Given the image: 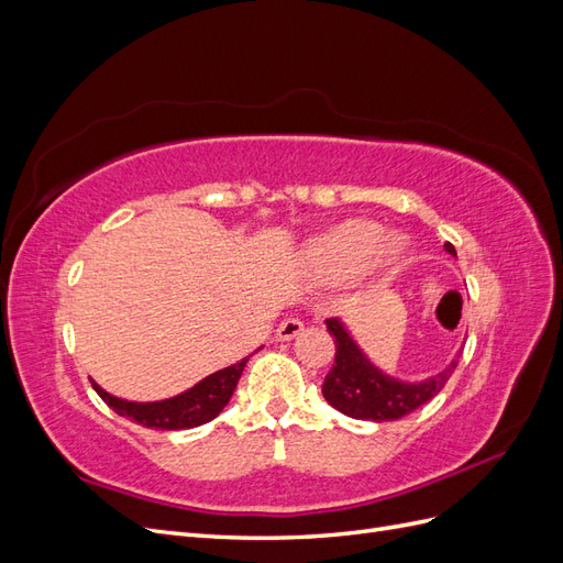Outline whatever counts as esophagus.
<instances>
[{
  "instance_id": "34e87169",
  "label": "esophagus",
  "mask_w": 563,
  "mask_h": 563,
  "mask_svg": "<svg viewBox=\"0 0 563 563\" xmlns=\"http://www.w3.org/2000/svg\"><path fill=\"white\" fill-rule=\"evenodd\" d=\"M302 329H305V323L300 319H294V317L284 319L277 329V340H282V343H286V340H294Z\"/></svg>"
}]
</instances>
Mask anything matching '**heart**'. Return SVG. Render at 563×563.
Returning a JSON list of instances; mask_svg holds the SVG:
<instances>
[{
  "instance_id": "1",
  "label": "heart",
  "mask_w": 563,
  "mask_h": 563,
  "mask_svg": "<svg viewBox=\"0 0 563 563\" xmlns=\"http://www.w3.org/2000/svg\"><path fill=\"white\" fill-rule=\"evenodd\" d=\"M411 253L404 232H385L376 220L350 218L302 244V263L323 284L356 282L380 286L395 279Z\"/></svg>"
}]
</instances>
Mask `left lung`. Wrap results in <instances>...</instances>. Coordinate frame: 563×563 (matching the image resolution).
I'll return each mask as SVG.
<instances>
[{"label":"left lung","instance_id":"obj_1","mask_svg":"<svg viewBox=\"0 0 563 563\" xmlns=\"http://www.w3.org/2000/svg\"><path fill=\"white\" fill-rule=\"evenodd\" d=\"M444 249L455 255L451 244H444ZM327 329L335 338V362L321 387L323 399L340 413L356 420L387 422L416 411L439 395L455 371L460 354H463V350H457L451 364L430 378L401 380L389 376L368 360V354L356 343L343 319L329 317Z\"/></svg>","mask_w":563,"mask_h":563}]
</instances>
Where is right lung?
<instances>
[{"mask_svg": "<svg viewBox=\"0 0 563 563\" xmlns=\"http://www.w3.org/2000/svg\"><path fill=\"white\" fill-rule=\"evenodd\" d=\"M246 362L249 356L228 368L211 373V376L199 380L190 389L180 391V395L162 399V401H129V399L110 395V391H106L96 380H91V385L98 391V397L103 399L114 413L131 418L133 422L143 424V428L190 430L213 420L220 411H223L236 383L242 378Z\"/></svg>", "mask_w": 563, "mask_h": 563, "instance_id": "1", "label": "right lung"}]
</instances>
